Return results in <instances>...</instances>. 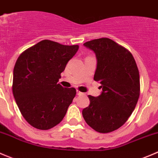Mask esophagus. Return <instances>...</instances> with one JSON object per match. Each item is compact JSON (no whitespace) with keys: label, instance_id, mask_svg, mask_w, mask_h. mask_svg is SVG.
<instances>
[{"label":"esophagus","instance_id":"34e87169","mask_svg":"<svg viewBox=\"0 0 158 158\" xmlns=\"http://www.w3.org/2000/svg\"><path fill=\"white\" fill-rule=\"evenodd\" d=\"M77 94L79 95V96H82V95H84V94L82 93V92H81V91H80V90H77Z\"/></svg>","mask_w":158,"mask_h":158}]
</instances>
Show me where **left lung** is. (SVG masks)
<instances>
[{
    "label": "left lung",
    "mask_w": 158,
    "mask_h": 158,
    "mask_svg": "<svg viewBox=\"0 0 158 158\" xmlns=\"http://www.w3.org/2000/svg\"><path fill=\"white\" fill-rule=\"evenodd\" d=\"M84 45L95 53L98 64L94 80L102 88L100 96L89 95L82 111L86 123L99 133H110L125 124L140 96V76L131 53L107 37Z\"/></svg>",
    "instance_id": "8db88e82"
}]
</instances>
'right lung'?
<instances>
[{
  "label": "right lung",
  "mask_w": 158,
  "mask_h": 158,
  "mask_svg": "<svg viewBox=\"0 0 158 158\" xmlns=\"http://www.w3.org/2000/svg\"><path fill=\"white\" fill-rule=\"evenodd\" d=\"M43 40L18 57L14 68L12 90L21 114L39 130H49L64 118L76 89L58 84L60 74L78 50Z\"/></svg>",
  "instance_id": "obj_1"
}]
</instances>
